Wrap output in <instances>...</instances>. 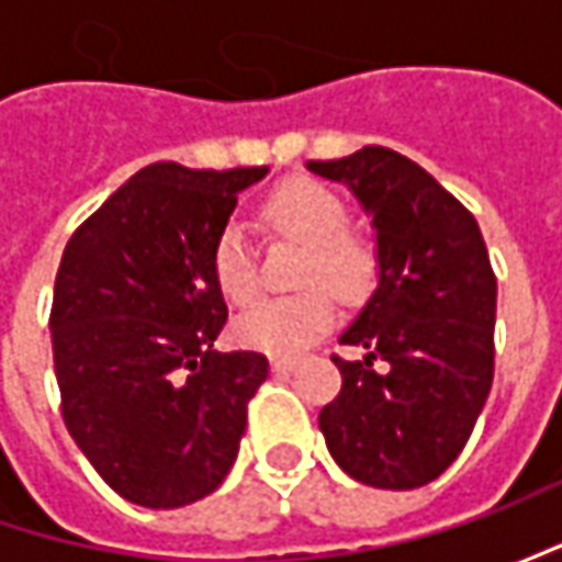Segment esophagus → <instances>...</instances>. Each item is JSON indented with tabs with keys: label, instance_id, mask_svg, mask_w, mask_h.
I'll list each match as a JSON object with an SVG mask.
<instances>
[{
	"label": "esophagus",
	"instance_id": "obj_1",
	"mask_svg": "<svg viewBox=\"0 0 562 562\" xmlns=\"http://www.w3.org/2000/svg\"><path fill=\"white\" fill-rule=\"evenodd\" d=\"M296 366H300V359L296 357H271V369H274V372H291Z\"/></svg>",
	"mask_w": 562,
	"mask_h": 562
}]
</instances>
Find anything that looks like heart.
Returning <instances> with one entry per match:
<instances>
[{"instance_id":"1","label":"heart","mask_w":562,"mask_h":562,"mask_svg":"<svg viewBox=\"0 0 562 562\" xmlns=\"http://www.w3.org/2000/svg\"><path fill=\"white\" fill-rule=\"evenodd\" d=\"M262 218L271 231L306 244L300 284L310 288L293 296H274L237 315L234 337L266 353H293L318 337L335 315V300L353 303L372 291L378 278V247L350 222V209L331 187L291 178L278 184L262 205ZM209 269L231 303L247 306L262 288L256 252L240 225H225L209 249ZM328 286L327 292L324 288Z\"/></svg>"}]
</instances>
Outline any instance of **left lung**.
Returning <instances> with one entry per match:
<instances>
[{"label":"left lung","mask_w":562,"mask_h":562,"mask_svg":"<svg viewBox=\"0 0 562 562\" xmlns=\"http://www.w3.org/2000/svg\"><path fill=\"white\" fill-rule=\"evenodd\" d=\"M310 171L357 193L381 269L340 337L366 357H331L344 384L318 428L335 463L362 485H428L460 457L494 381L497 278L485 237L453 193L394 149L362 146Z\"/></svg>","instance_id":"1"}]
</instances>
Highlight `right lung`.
<instances>
[{"label":"right lung","mask_w":562,"mask_h":562,"mask_svg":"<svg viewBox=\"0 0 562 562\" xmlns=\"http://www.w3.org/2000/svg\"><path fill=\"white\" fill-rule=\"evenodd\" d=\"M266 171L146 165L61 252L49 313L61 419L131 504L203 501L237 460L269 359L215 350L227 306L209 249Z\"/></svg>","instance_id":"add662e5"}]
</instances>
